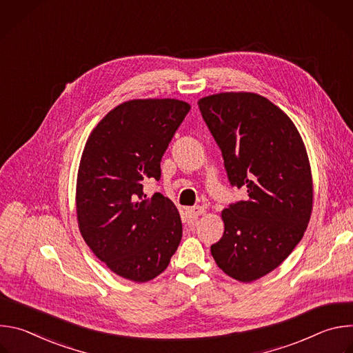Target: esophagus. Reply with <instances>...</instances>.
Masks as SVG:
<instances>
[{"mask_svg":"<svg viewBox=\"0 0 353 353\" xmlns=\"http://www.w3.org/2000/svg\"><path fill=\"white\" fill-rule=\"evenodd\" d=\"M187 215L192 219H196L199 215H203L205 212V210L203 207H191V208H187Z\"/></svg>","mask_w":353,"mask_h":353,"instance_id":"34e87169","label":"esophagus"}]
</instances>
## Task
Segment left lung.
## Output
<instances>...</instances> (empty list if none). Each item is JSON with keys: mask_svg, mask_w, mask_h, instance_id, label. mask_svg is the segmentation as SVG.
Here are the masks:
<instances>
[{"mask_svg": "<svg viewBox=\"0 0 353 353\" xmlns=\"http://www.w3.org/2000/svg\"><path fill=\"white\" fill-rule=\"evenodd\" d=\"M198 106L230 184L247 190L245 201L222 211L225 232L211 253L225 274L253 282L281 265L307 229L313 180L306 148L292 120L261 94L223 92Z\"/></svg>", "mask_w": 353, "mask_h": 353, "instance_id": "left-lung-1", "label": "left lung"}]
</instances>
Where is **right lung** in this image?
Masks as SVG:
<instances>
[{"label": "right lung", "mask_w": 353, "mask_h": 353, "mask_svg": "<svg viewBox=\"0 0 353 353\" xmlns=\"http://www.w3.org/2000/svg\"><path fill=\"white\" fill-rule=\"evenodd\" d=\"M191 106L177 99H135L109 112L90 132L77 179L79 232L114 274L148 282L162 274L183 228L172 201L143 194L161 179V161Z\"/></svg>", "instance_id": "obj_1"}]
</instances>
